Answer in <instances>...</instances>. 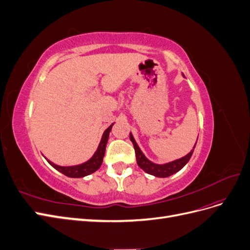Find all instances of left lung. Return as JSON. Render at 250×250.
<instances>
[{"instance_id": "left-lung-1", "label": "left lung", "mask_w": 250, "mask_h": 250, "mask_svg": "<svg viewBox=\"0 0 250 250\" xmlns=\"http://www.w3.org/2000/svg\"><path fill=\"white\" fill-rule=\"evenodd\" d=\"M129 138L133 144L135 156H137V163L139 165V167L142 170L145 171L146 173L150 174V175H153L156 177H169V176L173 175V174L178 172L179 170L183 169L188 164V162L190 161V158L194 152V149L196 146V144H195L193 149L191 150V152H188L184 157L178 158V160H175V161L167 163V164L158 165V164H155V163H152L151 161H149L148 158L144 155V153L142 152V150L140 149L137 142H135V140L133 139V135L131 134V132H130ZM196 143H197V141H196Z\"/></svg>"}]
</instances>
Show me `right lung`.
<instances>
[{"instance_id": "add662e5", "label": "right lung", "mask_w": 250, "mask_h": 250, "mask_svg": "<svg viewBox=\"0 0 250 250\" xmlns=\"http://www.w3.org/2000/svg\"><path fill=\"white\" fill-rule=\"evenodd\" d=\"M113 123L107 128L106 130L104 131L101 142L98 146V149L96 150V152L94 153V155L89 158V160L85 163H83L81 165H76V166H69V167H62V166H58L53 164L52 162H50L49 160L48 163L52 166L53 168L56 169L57 171H59L60 173L64 174L65 176L67 177H72V178H80V177H84L86 175H89L94 172H96L98 169L101 167L102 162H103V157L105 154V148H106V144L109 138V132L111 130Z\"/></svg>"}]
</instances>
